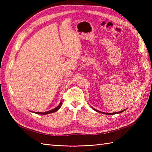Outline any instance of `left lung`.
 <instances>
[{"instance_id": "left-lung-1", "label": "left lung", "mask_w": 152, "mask_h": 152, "mask_svg": "<svg viewBox=\"0 0 152 152\" xmlns=\"http://www.w3.org/2000/svg\"><path fill=\"white\" fill-rule=\"evenodd\" d=\"M91 107L94 110H95L96 112H99V113H102V114H106V115H114V114H119V113H121L122 112H124V110H125H125H121V111H119V112H112V113H106V112H101V111H99V110H96V109H95V108H94L93 107H92V106H91Z\"/></svg>"}]
</instances>
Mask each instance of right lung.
<instances>
[{
	"mask_svg": "<svg viewBox=\"0 0 152 152\" xmlns=\"http://www.w3.org/2000/svg\"><path fill=\"white\" fill-rule=\"evenodd\" d=\"M61 104H62V101H61V102L59 103V104L58 105L57 107H56L55 108L51 110H49V111H47V112H34L35 114H50V113H53V112H55L57 111L58 110H59L61 106Z\"/></svg>",
	"mask_w": 152,
	"mask_h": 152,
	"instance_id": "right-lung-1",
	"label": "right lung"
}]
</instances>
